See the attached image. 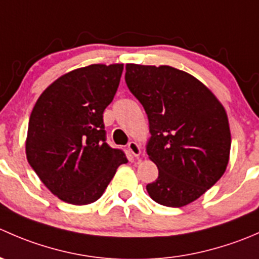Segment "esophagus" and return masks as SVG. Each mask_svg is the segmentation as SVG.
Listing matches in <instances>:
<instances>
[{"label":"esophagus","instance_id":"esophagus-1","mask_svg":"<svg viewBox=\"0 0 259 259\" xmlns=\"http://www.w3.org/2000/svg\"><path fill=\"white\" fill-rule=\"evenodd\" d=\"M127 149H129V151L134 156H139L142 154V148H140V145L137 142H130L127 144Z\"/></svg>","mask_w":259,"mask_h":259}]
</instances>
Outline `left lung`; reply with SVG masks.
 Here are the masks:
<instances>
[{
  "mask_svg": "<svg viewBox=\"0 0 259 259\" xmlns=\"http://www.w3.org/2000/svg\"><path fill=\"white\" fill-rule=\"evenodd\" d=\"M125 81L149 119L146 153L159 170L146 185L165 207L194 202L226 171L231 130L223 105L199 80L171 66L126 64Z\"/></svg>",
  "mask_w": 259,
  "mask_h": 259,
  "instance_id": "1",
  "label": "left lung"
}]
</instances>
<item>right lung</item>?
Segmentation results:
<instances>
[{"mask_svg": "<svg viewBox=\"0 0 259 259\" xmlns=\"http://www.w3.org/2000/svg\"><path fill=\"white\" fill-rule=\"evenodd\" d=\"M122 64H95L70 71L36 101L28 121L26 156L46 188L75 205L95 202L127 163L106 143L103 114L113 101Z\"/></svg>", "mask_w": 259, "mask_h": 259, "instance_id": "obj_1", "label": "right lung"}]
</instances>
